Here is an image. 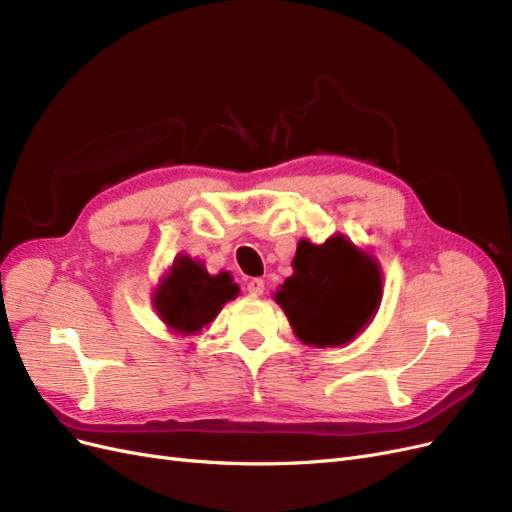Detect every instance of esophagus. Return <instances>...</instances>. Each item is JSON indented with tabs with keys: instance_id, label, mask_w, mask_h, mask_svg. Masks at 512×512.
<instances>
[{
	"instance_id": "34e87169",
	"label": "esophagus",
	"mask_w": 512,
	"mask_h": 512,
	"mask_svg": "<svg viewBox=\"0 0 512 512\" xmlns=\"http://www.w3.org/2000/svg\"><path fill=\"white\" fill-rule=\"evenodd\" d=\"M247 292H250L252 297H260V294L265 292V280H260V277H254V280L247 282Z\"/></svg>"
}]
</instances>
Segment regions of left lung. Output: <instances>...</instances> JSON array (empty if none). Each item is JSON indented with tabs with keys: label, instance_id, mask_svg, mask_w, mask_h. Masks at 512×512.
Wrapping results in <instances>:
<instances>
[{
	"label": "left lung",
	"instance_id": "left-lung-1",
	"mask_svg": "<svg viewBox=\"0 0 512 512\" xmlns=\"http://www.w3.org/2000/svg\"><path fill=\"white\" fill-rule=\"evenodd\" d=\"M292 269L275 301L303 344L344 346L376 316L382 299L380 267L344 235L322 245L301 239Z\"/></svg>",
	"mask_w": 512,
	"mask_h": 512
}]
</instances>
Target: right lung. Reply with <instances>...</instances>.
Instances as JSON below:
<instances>
[{"label": "right lung", "instance_id": "1", "mask_svg": "<svg viewBox=\"0 0 512 512\" xmlns=\"http://www.w3.org/2000/svg\"><path fill=\"white\" fill-rule=\"evenodd\" d=\"M239 286L232 284L230 273L209 275L203 262L190 256H177L173 267L164 275L153 307L168 324V329L181 335H194L220 314L224 303L235 299Z\"/></svg>", "mask_w": 512, "mask_h": 512}]
</instances>
